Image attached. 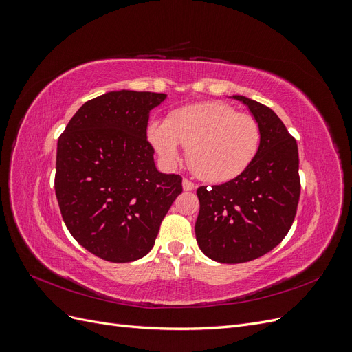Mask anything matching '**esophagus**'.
I'll return each instance as SVG.
<instances>
[{
	"label": "esophagus",
	"instance_id": "obj_1",
	"mask_svg": "<svg viewBox=\"0 0 352 352\" xmlns=\"http://www.w3.org/2000/svg\"><path fill=\"white\" fill-rule=\"evenodd\" d=\"M194 188H195V185H194V182L192 180H189V179H184V189L185 190H194Z\"/></svg>",
	"mask_w": 352,
	"mask_h": 352
}]
</instances>
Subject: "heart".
Masks as SVG:
<instances>
[{
    "mask_svg": "<svg viewBox=\"0 0 352 352\" xmlns=\"http://www.w3.org/2000/svg\"><path fill=\"white\" fill-rule=\"evenodd\" d=\"M150 141L167 162L186 148L188 163L202 180L221 184L250 167L261 145V126L251 114L239 113L226 102H199L168 114L166 123H153Z\"/></svg>",
    "mask_w": 352,
    "mask_h": 352,
    "instance_id": "b5f03b06",
    "label": "heart"
}]
</instances>
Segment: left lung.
<instances>
[{"label": "left lung", "mask_w": 352, "mask_h": 352, "mask_svg": "<svg viewBox=\"0 0 352 352\" xmlns=\"http://www.w3.org/2000/svg\"><path fill=\"white\" fill-rule=\"evenodd\" d=\"M261 126L257 157L243 173L221 185L199 186L195 235L201 251L219 263L263 257L283 241L301 194L295 138L265 105L235 95Z\"/></svg>", "instance_id": "obj_1"}]
</instances>
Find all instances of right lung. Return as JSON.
<instances>
[{
	"label": "right lung",
	"mask_w": 352,
	"mask_h": 352,
	"mask_svg": "<svg viewBox=\"0 0 352 352\" xmlns=\"http://www.w3.org/2000/svg\"><path fill=\"white\" fill-rule=\"evenodd\" d=\"M166 94L119 91L85 102L58 138L56 197L72 236L111 263L151 251L182 176L160 173L146 140Z\"/></svg>",
	"instance_id": "obj_1"
}]
</instances>
